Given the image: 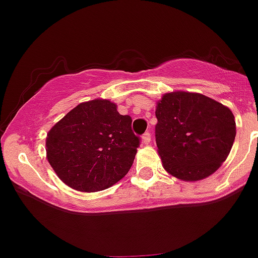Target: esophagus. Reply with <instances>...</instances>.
Instances as JSON below:
<instances>
[{"instance_id":"1","label":"esophagus","mask_w":258,"mask_h":258,"mask_svg":"<svg viewBox=\"0 0 258 258\" xmlns=\"http://www.w3.org/2000/svg\"><path fill=\"white\" fill-rule=\"evenodd\" d=\"M151 140H152V135H151V134H149V132H145L144 135H143V138H142L143 144L148 145V144H149V143H151Z\"/></svg>"}]
</instances>
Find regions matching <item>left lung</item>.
Here are the masks:
<instances>
[{"mask_svg": "<svg viewBox=\"0 0 258 258\" xmlns=\"http://www.w3.org/2000/svg\"><path fill=\"white\" fill-rule=\"evenodd\" d=\"M157 152L170 175L197 182L227 158L236 135L232 111L195 92L165 93L156 105Z\"/></svg>", "mask_w": 258, "mask_h": 258, "instance_id": "1", "label": "left lung"}]
</instances>
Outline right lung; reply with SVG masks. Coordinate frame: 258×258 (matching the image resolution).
<instances>
[{
  "instance_id": "1",
  "label": "right lung",
  "mask_w": 258,
  "mask_h": 258,
  "mask_svg": "<svg viewBox=\"0 0 258 258\" xmlns=\"http://www.w3.org/2000/svg\"><path fill=\"white\" fill-rule=\"evenodd\" d=\"M131 123V116L120 115L109 100L82 102L49 130L48 162L76 191L111 187L131 169L140 144Z\"/></svg>"
}]
</instances>
